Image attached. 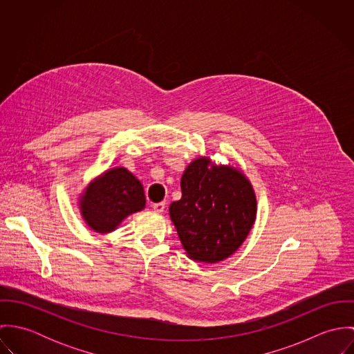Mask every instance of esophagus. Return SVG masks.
Returning a JSON list of instances; mask_svg holds the SVG:
<instances>
[{"label": "esophagus", "instance_id": "1", "mask_svg": "<svg viewBox=\"0 0 354 354\" xmlns=\"http://www.w3.org/2000/svg\"><path fill=\"white\" fill-rule=\"evenodd\" d=\"M165 207H166V203L165 202L155 203V204H152L153 211H155V212H158V214L163 212V211H165Z\"/></svg>", "mask_w": 354, "mask_h": 354}]
</instances>
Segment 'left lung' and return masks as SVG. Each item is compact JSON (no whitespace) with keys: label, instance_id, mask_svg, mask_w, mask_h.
<instances>
[{"label":"left lung","instance_id":"1","mask_svg":"<svg viewBox=\"0 0 354 354\" xmlns=\"http://www.w3.org/2000/svg\"><path fill=\"white\" fill-rule=\"evenodd\" d=\"M181 192L169 212L188 256L216 263L236 252L256 218V198L245 176L199 158L185 169Z\"/></svg>","mask_w":354,"mask_h":354}]
</instances>
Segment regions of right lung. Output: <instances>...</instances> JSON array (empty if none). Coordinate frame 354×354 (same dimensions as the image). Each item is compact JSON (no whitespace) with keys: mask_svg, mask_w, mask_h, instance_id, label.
I'll list each match as a JSON object with an SVG mask.
<instances>
[{"mask_svg":"<svg viewBox=\"0 0 354 354\" xmlns=\"http://www.w3.org/2000/svg\"><path fill=\"white\" fill-rule=\"evenodd\" d=\"M145 205L143 185L124 167L107 170L88 185L80 202L84 221L98 233L114 230L124 218L143 209Z\"/></svg>","mask_w":354,"mask_h":354,"instance_id":"obj_1","label":"right lung"}]
</instances>
